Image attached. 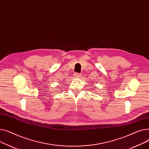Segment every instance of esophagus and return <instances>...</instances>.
Segmentation results:
<instances>
[{"label": "esophagus", "mask_w": 149, "mask_h": 149, "mask_svg": "<svg viewBox=\"0 0 149 149\" xmlns=\"http://www.w3.org/2000/svg\"><path fill=\"white\" fill-rule=\"evenodd\" d=\"M74 76L76 77H81V74L80 73H76L74 74Z\"/></svg>", "instance_id": "esophagus-1"}]
</instances>
